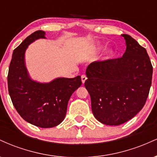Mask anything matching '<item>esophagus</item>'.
I'll use <instances>...</instances> for the list:
<instances>
[{
	"label": "esophagus",
	"instance_id": "obj_1",
	"mask_svg": "<svg viewBox=\"0 0 157 157\" xmlns=\"http://www.w3.org/2000/svg\"><path fill=\"white\" fill-rule=\"evenodd\" d=\"M81 80H82V83H84V82H86V80H87V77H86V75H82V76H81Z\"/></svg>",
	"mask_w": 157,
	"mask_h": 157
}]
</instances>
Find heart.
<instances>
[{
  "label": "heart",
  "mask_w": 157,
  "mask_h": 157,
  "mask_svg": "<svg viewBox=\"0 0 157 157\" xmlns=\"http://www.w3.org/2000/svg\"><path fill=\"white\" fill-rule=\"evenodd\" d=\"M100 47H97V49H100ZM111 54H112V52H111V51H109V52H107V57H110Z\"/></svg>",
  "instance_id": "heart-1"
}]
</instances>
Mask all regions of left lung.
I'll return each mask as SVG.
<instances>
[{
  "label": "left lung",
  "mask_w": 157,
  "mask_h": 157,
  "mask_svg": "<svg viewBox=\"0 0 157 157\" xmlns=\"http://www.w3.org/2000/svg\"><path fill=\"white\" fill-rule=\"evenodd\" d=\"M122 57L95 61L86 68L85 87L94 117L102 124L119 125L141 111L148 96L153 67L146 49L128 35Z\"/></svg>",
  "instance_id": "1"
}]
</instances>
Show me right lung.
<instances>
[{
  "instance_id": "obj_1",
  "label": "right lung",
  "mask_w": 157,
  "mask_h": 157,
  "mask_svg": "<svg viewBox=\"0 0 157 157\" xmlns=\"http://www.w3.org/2000/svg\"><path fill=\"white\" fill-rule=\"evenodd\" d=\"M45 35L44 31H36L14 50L7 80L11 100L21 117L37 127L52 128L64 120L68 100L82 81L80 76L58 77L46 83L32 80L25 64V52L36 40L46 38Z\"/></svg>"
}]
</instances>
